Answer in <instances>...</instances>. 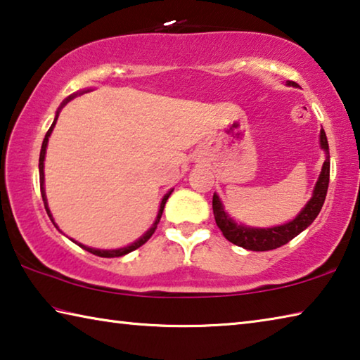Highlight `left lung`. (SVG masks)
<instances>
[{
  "instance_id": "8db88e82",
  "label": "left lung",
  "mask_w": 360,
  "mask_h": 360,
  "mask_svg": "<svg viewBox=\"0 0 360 360\" xmlns=\"http://www.w3.org/2000/svg\"><path fill=\"white\" fill-rule=\"evenodd\" d=\"M321 148L326 150L327 157L324 165H322L318 184L314 187L313 197L302 210L300 214L289 224L273 229H249L245 227V225H236L225 214L217 195H212V212H214L217 227L221 229L225 238L236 246L249 249V251H271V249L284 246L285 243L295 238L298 233H302L318 217L327 195L328 179H330V155H328V143L324 130H321Z\"/></svg>"
}]
</instances>
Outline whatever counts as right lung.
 Returning a JSON list of instances; mask_svg holds the SVG:
<instances>
[{
  "mask_svg": "<svg viewBox=\"0 0 360 360\" xmlns=\"http://www.w3.org/2000/svg\"><path fill=\"white\" fill-rule=\"evenodd\" d=\"M71 98H68L66 101H70ZM65 101V103H66ZM58 117V115H57ZM57 117H56V120H53V124L51 125V129L47 130V133H46V138H44V141H42V148H41V154H39V186H41V195H42V202H44V206H46V211H47V214H49V217L52 219V214H51V211H49V208H47V200H46V192H44V157H46V148H47V141H49V136H51V133H52V130H53V125H56V122H57ZM172 192L173 191H169L165 197H163V200H162V203H160V210H158V216H157V219H155V222H154V225H152V227L146 231V233L141 236V238H139L138 241H135L133 243L131 246H127V248H122V249H115V251H101V249H92V248H87V246H84V245H77L81 246L82 249H85V251H89V252H92V254H95V255H98V257H120V255H125V254H129V252H131V251H135V249H138L139 246H143L146 241H148L152 235H154V231H155V229H157V224L160 222V217H162V212H163V208H165V203H167V200H168V197L169 195H172ZM53 222V221H52ZM53 225H56V222H53ZM57 227V225H56ZM76 243V241H75Z\"/></svg>",
  "mask_w": 360,
  "mask_h": 360,
  "instance_id": "add662e5",
  "label": "right lung"
}]
</instances>
